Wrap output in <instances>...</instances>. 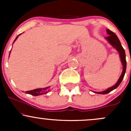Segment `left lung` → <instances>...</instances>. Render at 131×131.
Segmentation results:
<instances>
[{"instance_id": "left-lung-1", "label": "left lung", "mask_w": 131, "mask_h": 131, "mask_svg": "<svg viewBox=\"0 0 131 131\" xmlns=\"http://www.w3.org/2000/svg\"><path fill=\"white\" fill-rule=\"evenodd\" d=\"M106 32L107 34H108L109 36L105 37V39L108 41V43L113 47V48L115 49L119 53L120 58H121V63H122V64L123 66V70L122 74H121V77L118 79V81L114 85H113L111 88H109L108 89H107L106 90L104 91H101V92H94L95 93L97 94H106L109 93L110 92H111L112 91L114 90L115 89L117 88L118 85L121 84V82L122 81L124 77V75H125V71H126V59H125V50L124 49V48L122 47V45H121V42H120L119 39H118V37L115 35V33H113V31H112L111 30H108V29H106Z\"/></svg>"}]
</instances>
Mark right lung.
Instances as JSON below:
<instances>
[{
    "label": "right lung",
    "mask_w": 131,
    "mask_h": 131,
    "mask_svg": "<svg viewBox=\"0 0 131 131\" xmlns=\"http://www.w3.org/2000/svg\"><path fill=\"white\" fill-rule=\"evenodd\" d=\"M20 35H21V34H20L19 35H18V36H17L16 37L14 42L16 40V39H18V37ZM14 42H13V43H14ZM49 88H50V86L46 87V88H39V89H34V90H31V91H26V92H25V93L33 95V96H39V95H42V94H47V92H49L50 91Z\"/></svg>",
    "instance_id": "obj_1"
}]
</instances>
